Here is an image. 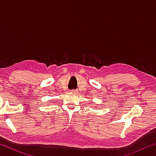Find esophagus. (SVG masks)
<instances>
[{
	"instance_id": "obj_1",
	"label": "esophagus",
	"mask_w": 156,
	"mask_h": 156,
	"mask_svg": "<svg viewBox=\"0 0 156 156\" xmlns=\"http://www.w3.org/2000/svg\"><path fill=\"white\" fill-rule=\"evenodd\" d=\"M72 93H73V92H74V91H73V90H72Z\"/></svg>"
}]
</instances>
